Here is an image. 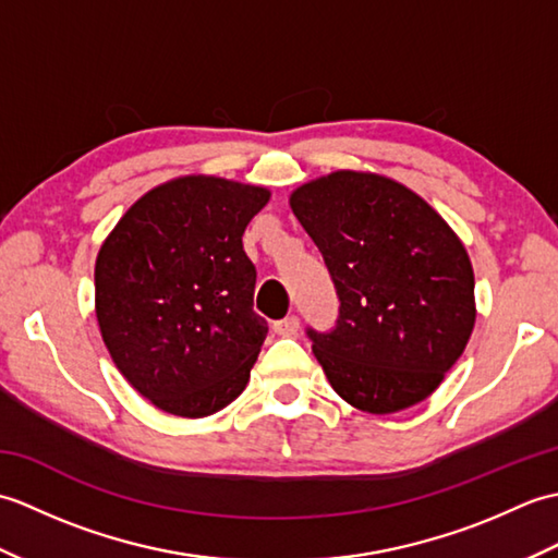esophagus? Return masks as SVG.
Listing matches in <instances>:
<instances>
[{
    "mask_svg": "<svg viewBox=\"0 0 558 558\" xmlns=\"http://www.w3.org/2000/svg\"><path fill=\"white\" fill-rule=\"evenodd\" d=\"M272 330H276L278 336H294L300 330V318L298 316L280 318V322L272 324Z\"/></svg>",
    "mask_w": 558,
    "mask_h": 558,
    "instance_id": "obj_1",
    "label": "esophagus"
}]
</instances>
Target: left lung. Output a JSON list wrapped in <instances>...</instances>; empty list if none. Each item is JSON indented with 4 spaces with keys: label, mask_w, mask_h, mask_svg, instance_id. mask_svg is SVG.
Masks as SVG:
<instances>
[{
    "label": "left lung",
    "mask_w": 558,
    "mask_h": 558,
    "mask_svg": "<svg viewBox=\"0 0 558 558\" xmlns=\"http://www.w3.org/2000/svg\"><path fill=\"white\" fill-rule=\"evenodd\" d=\"M340 298L316 333L328 384L352 408L390 414L441 386L477 318L475 270L441 213L386 174L336 170L290 194Z\"/></svg>",
    "instance_id": "1"
}]
</instances>
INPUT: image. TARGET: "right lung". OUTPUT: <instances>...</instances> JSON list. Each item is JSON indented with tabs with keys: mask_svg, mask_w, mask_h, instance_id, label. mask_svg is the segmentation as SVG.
I'll return each instance as SVG.
<instances>
[{
	"mask_svg": "<svg viewBox=\"0 0 558 558\" xmlns=\"http://www.w3.org/2000/svg\"><path fill=\"white\" fill-rule=\"evenodd\" d=\"M266 186L184 174L129 208L96 258L105 348L132 388L162 412L198 420L248 384L268 326L254 312L244 254Z\"/></svg>",
	"mask_w": 558,
	"mask_h": 558,
	"instance_id": "1",
	"label": "right lung"
}]
</instances>
